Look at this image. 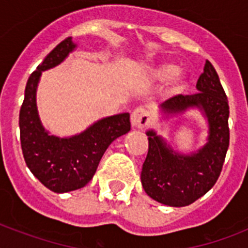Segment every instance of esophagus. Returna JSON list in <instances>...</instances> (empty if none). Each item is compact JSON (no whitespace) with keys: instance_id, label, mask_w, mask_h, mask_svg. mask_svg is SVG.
<instances>
[{"instance_id":"esophagus-1","label":"esophagus","mask_w":248,"mask_h":248,"mask_svg":"<svg viewBox=\"0 0 248 248\" xmlns=\"http://www.w3.org/2000/svg\"><path fill=\"white\" fill-rule=\"evenodd\" d=\"M130 122L131 125L134 128H144L150 123V117H149V113L143 108H137L135 110H133L130 115Z\"/></svg>"}]
</instances>
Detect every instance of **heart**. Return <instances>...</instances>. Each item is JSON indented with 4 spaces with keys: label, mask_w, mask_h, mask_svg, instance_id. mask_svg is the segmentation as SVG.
Masks as SVG:
<instances>
[{
    "label": "heart",
    "mask_w": 248,
    "mask_h": 248,
    "mask_svg": "<svg viewBox=\"0 0 248 248\" xmlns=\"http://www.w3.org/2000/svg\"><path fill=\"white\" fill-rule=\"evenodd\" d=\"M145 76L151 80H164L168 78V93L176 94L183 89L185 83V74L180 69H174L169 63H160L149 67L145 71Z\"/></svg>",
    "instance_id": "b5f03b06"
}]
</instances>
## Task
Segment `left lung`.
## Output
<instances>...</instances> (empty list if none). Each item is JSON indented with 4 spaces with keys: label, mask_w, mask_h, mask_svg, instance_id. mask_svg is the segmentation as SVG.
I'll return each instance as SVG.
<instances>
[{
    "label": "left lung",
    "mask_w": 248,
    "mask_h": 248,
    "mask_svg": "<svg viewBox=\"0 0 248 248\" xmlns=\"http://www.w3.org/2000/svg\"><path fill=\"white\" fill-rule=\"evenodd\" d=\"M192 95H176L163 104L164 119L199 109L207 120V139L199 150H174L154 129L146 131L149 150L141 170V185L153 200L183 207L200 199L217 181L230 143L229 102L214 65L206 61Z\"/></svg>",
    "instance_id": "left-lung-1"
}]
</instances>
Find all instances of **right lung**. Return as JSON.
<instances>
[{"mask_svg":"<svg viewBox=\"0 0 248 248\" xmlns=\"http://www.w3.org/2000/svg\"><path fill=\"white\" fill-rule=\"evenodd\" d=\"M77 48L68 37L47 54L31 74L19 110V138L23 157L31 172L57 194L84 187L97 171L108 146L130 130V114L102 118L82 133L68 138L50 135L42 125L36 94L42 72L57 67Z\"/></svg>","mask_w":248,"mask_h":248,"instance_id":"add662e5","label":"right lung"}]
</instances>
